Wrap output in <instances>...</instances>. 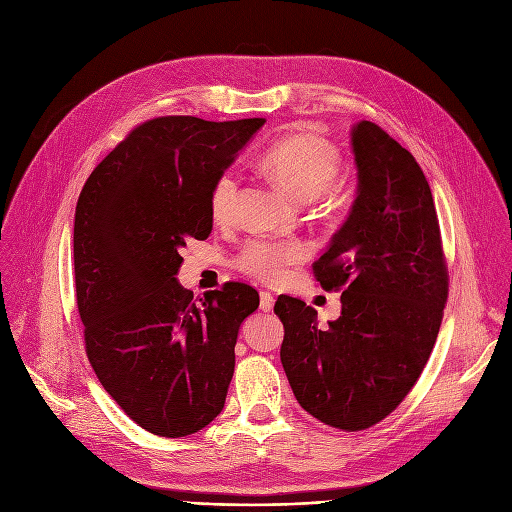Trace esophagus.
<instances>
[{
	"instance_id": "esophagus-1",
	"label": "esophagus",
	"mask_w": 512,
	"mask_h": 512,
	"mask_svg": "<svg viewBox=\"0 0 512 512\" xmlns=\"http://www.w3.org/2000/svg\"><path fill=\"white\" fill-rule=\"evenodd\" d=\"M259 307H261V311L263 313H270L272 309H274V297L267 290H263L261 294H259Z\"/></svg>"
}]
</instances>
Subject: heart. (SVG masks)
Returning <instances> with one entry per match:
<instances>
[{"mask_svg":"<svg viewBox=\"0 0 512 512\" xmlns=\"http://www.w3.org/2000/svg\"><path fill=\"white\" fill-rule=\"evenodd\" d=\"M261 166L282 191L297 201H313L324 195L340 172L338 153L315 134H290L267 147L261 155ZM240 180L234 170L222 172L213 182L209 209L218 222H226L238 199ZM307 247L299 240L265 242L253 240L242 249L238 265L242 272L259 280H278L288 265L301 261Z\"/></svg>","mask_w":512,"mask_h":512,"instance_id":"1","label":"heart"}]
</instances>
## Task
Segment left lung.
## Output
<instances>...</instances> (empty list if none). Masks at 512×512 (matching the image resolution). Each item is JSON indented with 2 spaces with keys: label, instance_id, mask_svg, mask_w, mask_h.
Returning a JSON list of instances; mask_svg holds the SVG:
<instances>
[{
  "label": "left lung",
  "instance_id": "obj_1",
  "mask_svg": "<svg viewBox=\"0 0 512 512\" xmlns=\"http://www.w3.org/2000/svg\"><path fill=\"white\" fill-rule=\"evenodd\" d=\"M357 197L313 270L342 290L340 317L280 297L282 367L299 405L321 423L359 432L390 415L432 355L448 297L438 213L415 157L361 120L351 130Z\"/></svg>",
  "mask_w": 512,
  "mask_h": 512
}]
</instances>
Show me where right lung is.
<instances>
[{
	"label": "right lung",
	"mask_w": 512,
	"mask_h": 512,
	"mask_svg": "<svg viewBox=\"0 0 512 512\" xmlns=\"http://www.w3.org/2000/svg\"><path fill=\"white\" fill-rule=\"evenodd\" d=\"M265 124L155 118L93 170L74 213L76 305L101 386L147 432L191 436L224 409L255 288L180 286V249L213 228L215 178Z\"/></svg>",
	"instance_id": "1"
}]
</instances>
